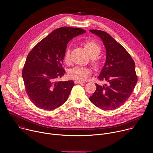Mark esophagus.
<instances>
[{
  "label": "esophagus",
  "mask_w": 153,
  "mask_h": 153,
  "mask_svg": "<svg viewBox=\"0 0 153 153\" xmlns=\"http://www.w3.org/2000/svg\"><path fill=\"white\" fill-rule=\"evenodd\" d=\"M74 83L76 84H79V83H85V82H82V81H80V80H76L74 81Z\"/></svg>",
  "instance_id": "esophagus-1"
}]
</instances>
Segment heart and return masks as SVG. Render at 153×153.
Instances as JSON below:
<instances>
[{
  "label": "heart",
  "mask_w": 153,
  "mask_h": 153,
  "mask_svg": "<svg viewBox=\"0 0 153 153\" xmlns=\"http://www.w3.org/2000/svg\"><path fill=\"white\" fill-rule=\"evenodd\" d=\"M83 45L86 50L90 55L91 61L95 67H98L101 64V59L98 56L101 52V48L99 44L93 40H86L83 42ZM64 61L68 63L70 61V51L67 48L64 53ZM92 72L90 68L76 66L71 68L69 71V76L73 79L80 81L86 80Z\"/></svg>",
  "instance_id": "heart-1"
}]
</instances>
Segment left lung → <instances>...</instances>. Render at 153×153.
<instances>
[{
    "label": "left lung",
    "instance_id": "obj_1",
    "mask_svg": "<svg viewBox=\"0 0 153 153\" xmlns=\"http://www.w3.org/2000/svg\"><path fill=\"white\" fill-rule=\"evenodd\" d=\"M101 38L106 49V61L99 76L107 86L95 84L97 89L89 100L104 110H112L123 105L132 94L137 83L135 64L127 51L107 33L90 30Z\"/></svg>",
    "mask_w": 153,
    "mask_h": 153
}]
</instances>
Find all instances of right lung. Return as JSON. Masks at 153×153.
<instances>
[{
  "mask_svg": "<svg viewBox=\"0 0 153 153\" xmlns=\"http://www.w3.org/2000/svg\"><path fill=\"white\" fill-rule=\"evenodd\" d=\"M85 32L79 28H58L29 52L22 76L26 92L37 107L50 111L67 100L74 82H56V79L63 76L65 72L62 65L67 43L74 37Z\"/></svg>",
  "mask_w": 153,
  "mask_h": 153,
  "instance_id": "1",
  "label": "right lung"
}]
</instances>
